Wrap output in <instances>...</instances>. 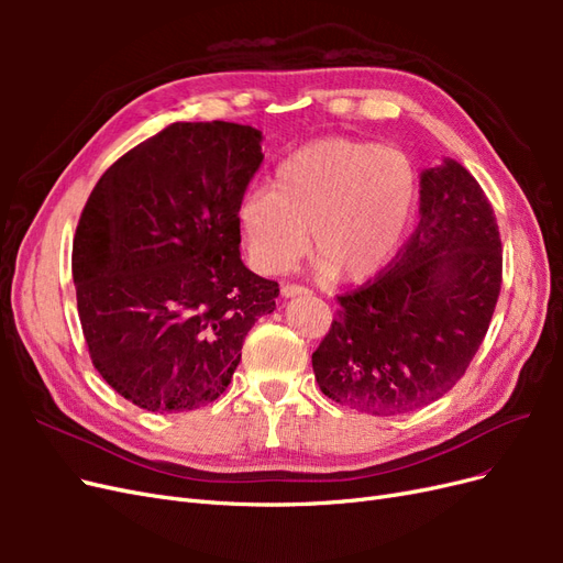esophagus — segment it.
<instances>
[{"label":"esophagus","mask_w":563,"mask_h":563,"mask_svg":"<svg viewBox=\"0 0 563 563\" xmlns=\"http://www.w3.org/2000/svg\"><path fill=\"white\" fill-rule=\"evenodd\" d=\"M312 291L310 288H305V286H298V284H284L282 286V296L284 298H296V296H310Z\"/></svg>","instance_id":"1"}]
</instances>
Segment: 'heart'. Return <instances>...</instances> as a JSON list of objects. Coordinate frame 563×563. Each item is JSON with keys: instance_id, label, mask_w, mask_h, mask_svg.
<instances>
[{"instance_id": "heart-1", "label": "heart", "mask_w": 563, "mask_h": 563, "mask_svg": "<svg viewBox=\"0 0 563 563\" xmlns=\"http://www.w3.org/2000/svg\"><path fill=\"white\" fill-rule=\"evenodd\" d=\"M418 201V174L401 150L321 139L275 168L272 190L255 187L236 207L249 261L282 275L310 251L338 284H362L391 263Z\"/></svg>"}]
</instances>
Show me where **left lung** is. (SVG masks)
<instances>
[{
	"instance_id": "1",
	"label": "left lung",
	"mask_w": 563,
	"mask_h": 563,
	"mask_svg": "<svg viewBox=\"0 0 563 563\" xmlns=\"http://www.w3.org/2000/svg\"><path fill=\"white\" fill-rule=\"evenodd\" d=\"M503 282L496 213L463 164L420 172V223L385 275L340 296L312 354L329 399L399 416L444 397L484 343Z\"/></svg>"
}]
</instances>
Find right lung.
Here are the masks:
<instances>
[{
  "label": "right lung",
  "instance_id": "obj_1",
  "mask_svg": "<svg viewBox=\"0 0 563 563\" xmlns=\"http://www.w3.org/2000/svg\"><path fill=\"white\" fill-rule=\"evenodd\" d=\"M263 133L178 122L117 159L79 218L77 310L103 380L152 413L223 395L279 284L240 253L236 207L263 164Z\"/></svg>",
  "mask_w": 563,
  "mask_h": 563
}]
</instances>
